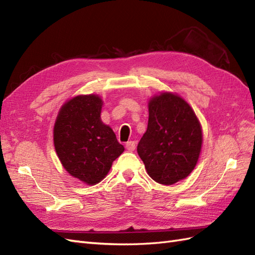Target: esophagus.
I'll list each match as a JSON object with an SVG mask.
<instances>
[{"label":"esophagus","instance_id":"obj_1","mask_svg":"<svg viewBox=\"0 0 255 255\" xmlns=\"http://www.w3.org/2000/svg\"><path fill=\"white\" fill-rule=\"evenodd\" d=\"M126 148L128 149L129 152L134 151V148H135V143H134V141H128V142L126 143Z\"/></svg>","mask_w":255,"mask_h":255}]
</instances>
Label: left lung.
Masks as SVG:
<instances>
[{
	"mask_svg": "<svg viewBox=\"0 0 255 255\" xmlns=\"http://www.w3.org/2000/svg\"><path fill=\"white\" fill-rule=\"evenodd\" d=\"M202 143L200 124L181 97L164 93L148 103V123L136 151L149 177L171 185L195 168Z\"/></svg>",
	"mask_w": 255,
	"mask_h": 255,
	"instance_id": "8db88e82",
	"label": "left lung"
}]
</instances>
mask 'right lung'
I'll return each mask as SVG.
<instances>
[{
	"mask_svg": "<svg viewBox=\"0 0 255 255\" xmlns=\"http://www.w3.org/2000/svg\"><path fill=\"white\" fill-rule=\"evenodd\" d=\"M102 100L77 96L61 108L54 128V143L62 166L72 177L94 185L106 177L124 152L113 130L100 119Z\"/></svg>",
	"mask_w": 255,
	"mask_h": 255,
	"instance_id": "1",
	"label": "right lung"
}]
</instances>
